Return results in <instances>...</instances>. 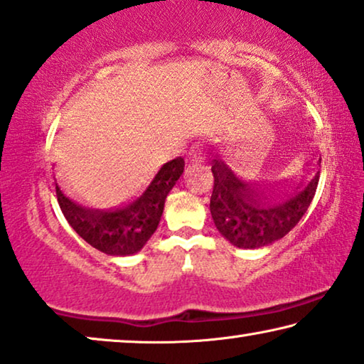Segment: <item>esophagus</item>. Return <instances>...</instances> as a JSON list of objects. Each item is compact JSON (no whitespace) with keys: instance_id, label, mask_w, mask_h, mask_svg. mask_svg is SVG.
Instances as JSON below:
<instances>
[{"instance_id":"1","label":"esophagus","mask_w":364,"mask_h":364,"mask_svg":"<svg viewBox=\"0 0 364 364\" xmlns=\"http://www.w3.org/2000/svg\"><path fill=\"white\" fill-rule=\"evenodd\" d=\"M189 155H191V161H201L203 160L201 145H199V143H194L191 151H189Z\"/></svg>"}]
</instances>
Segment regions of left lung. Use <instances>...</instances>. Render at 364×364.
<instances>
[{
	"instance_id": "obj_1",
	"label": "left lung",
	"mask_w": 364,
	"mask_h": 364,
	"mask_svg": "<svg viewBox=\"0 0 364 364\" xmlns=\"http://www.w3.org/2000/svg\"><path fill=\"white\" fill-rule=\"evenodd\" d=\"M318 155L299 175L277 183L244 178L214 160L211 216L218 231L235 247L257 249L282 239L309 209L320 180Z\"/></svg>"
}]
</instances>
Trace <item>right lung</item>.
I'll return each mask as SVG.
<instances>
[{"mask_svg":"<svg viewBox=\"0 0 364 364\" xmlns=\"http://www.w3.org/2000/svg\"><path fill=\"white\" fill-rule=\"evenodd\" d=\"M184 170L181 156L165 163L129 196L109 208H95L73 196L55 183L64 218L87 244L109 255H130L140 250L160 223L165 199Z\"/></svg>","mask_w":364,"mask_h":364,"instance_id":"obj_1","label":"right lung"}]
</instances>
